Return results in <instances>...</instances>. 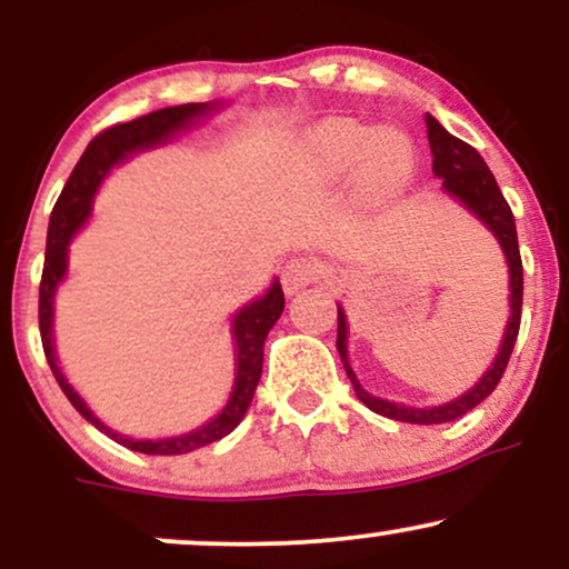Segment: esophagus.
<instances>
[{
  "label": "esophagus",
  "instance_id": "obj_1",
  "mask_svg": "<svg viewBox=\"0 0 569 569\" xmlns=\"http://www.w3.org/2000/svg\"><path fill=\"white\" fill-rule=\"evenodd\" d=\"M321 278V264L310 257H299L291 259L289 264L283 267V289L286 293H297L307 289L310 283Z\"/></svg>",
  "mask_w": 569,
  "mask_h": 569
}]
</instances>
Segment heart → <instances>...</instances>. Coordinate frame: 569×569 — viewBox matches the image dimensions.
I'll list each match as a JSON object with an SVG mask.
<instances>
[{
	"label": "heart",
	"mask_w": 569,
	"mask_h": 569,
	"mask_svg": "<svg viewBox=\"0 0 569 569\" xmlns=\"http://www.w3.org/2000/svg\"><path fill=\"white\" fill-rule=\"evenodd\" d=\"M312 154L326 179L342 181L356 173V184L369 198H385L407 187L415 173V147L396 130L335 122L312 136Z\"/></svg>",
	"instance_id": "obj_1"
}]
</instances>
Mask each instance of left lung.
Instances as JSON below:
<instances>
[{
  "mask_svg": "<svg viewBox=\"0 0 569 569\" xmlns=\"http://www.w3.org/2000/svg\"><path fill=\"white\" fill-rule=\"evenodd\" d=\"M426 126L430 154H433V176L443 181V192L460 202L466 211H471L500 243V251L508 264V321L492 367L479 377V382H476L473 388H468L466 393L452 398V401L433 403V407H409V403H398L388 401V398L371 396L361 385V380H358L348 356V316H345V307L337 305V350L356 396L361 398L371 411H377V415L390 417V420L398 422H411V426H439V422L457 420V417H462L466 411L479 407V403L498 388L502 371L508 367V358H511L516 335H519L521 293H525V276H521L519 240H516V221L511 206L502 198L498 181H495L492 171L487 168L485 158L476 152L471 143L460 141L457 136L449 133L433 114H426Z\"/></svg>",
  "mask_w": 569,
  "mask_h": 569,
  "instance_id": "obj_1",
  "label": "left lung"
}]
</instances>
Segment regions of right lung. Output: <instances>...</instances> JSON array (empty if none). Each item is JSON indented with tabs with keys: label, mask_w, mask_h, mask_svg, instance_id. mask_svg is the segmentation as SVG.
<instances>
[{
	"label": "right lung",
	"mask_w": 569,
	"mask_h": 569,
	"mask_svg": "<svg viewBox=\"0 0 569 569\" xmlns=\"http://www.w3.org/2000/svg\"><path fill=\"white\" fill-rule=\"evenodd\" d=\"M221 107H224L221 101L181 103V107L158 109V112L143 114L133 122H122V126L103 130L101 136H96V139L88 143L80 162H77V168L69 176L67 187H63L61 198L56 202L53 213H50L42 286H39V335H42L44 356H48L50 369H53L56 380L61 385L63 393H67L71 407L80 411L90 426H96L101 433H107L109 439L133 449V452L187 455L200 447H208V443L224 439L227 433H232V430L240 426L248 407H251L253 393H257L259 377H262L264 337L267 331L276 326L286 305L280 280L272 278V283L267 286L262 297L251 299V302L240 307V310H234L230 321L234 342V380L224 407H221L211 420L202 422V426L187 430V433L162 436V439H133V436L117 433L114 428H109L107 422L88 407V401H84V398L74 390V385L67 380L56 352V293L69 276L71 240H74V234L88 224L90 213H93V200L98 189H101L103 181L109 179V173H112L117 166H122V162L136 158L139 152H149V149L166 147V143L181 139L189 130L202 126L213 112H219Z\"/></svg>",
	"instance_id": "add662e5"
}]
</instances>
